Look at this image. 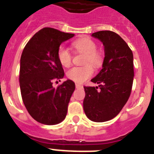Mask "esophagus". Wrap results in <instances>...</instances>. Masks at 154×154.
I'll return each mask as SVG.
<instances>
[{"label": "esophagus", "instance_id": "1", "mask_svg": "<svg viewBox=\"0 0 154 154\" xmlns=\"http://www.w3.org/2000/svg\"><path fill=\"white\" fill-rule=\"evenodd\" d=\"M76 88H77V89H82V88H83V86H82V85L76 84Z\"/></svg>", "mask_w": 154, "mask_h": 154}]
</instances>
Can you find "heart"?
<instances>
[{
    "label": "heart",
    "instance_id": "heart-1",
    "mask_svg": "<svg viewBox=\"0 0 154 154\" xmlns=\"http://www.w3.org/2000/svg\"><path fill=\"white\" fill-rule=\"evenodd\" d=\"M72 47L76 50L85 54L84 64H90L94 67H99L102 62L101 53L97 51V44L90 38H82L72 42ZM57 59L63 67H69L72 62V55L65 46H60L57 49ZM90 65L82 67H73L67 71V77L77 83H83L94 74V69Z\"/></svg>",
    "mask_w": 154,
    "mask_h": 154
}]
</instances>
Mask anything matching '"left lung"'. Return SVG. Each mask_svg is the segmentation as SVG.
Masks as SVG:
<instances>
[{
  "label": "left lung",
  "mask_w": 154,
  "mask_h": 154,
  "mask_svg": "<svg viewBox=\"0 0 154 154\" xmlns=\"http://www.w3.org/2000/svg\"><path fill=\"white\" fill-rule=\"evenodd\" d=\"M91 36L103 44L105 58L101 70L91 80L98 86H84L83 108L89 120L104 122L116 117L130 96L134 77V55L116 32L105 30Z\"/></svg>",
  "instance_id": "1"
}]
</instances>
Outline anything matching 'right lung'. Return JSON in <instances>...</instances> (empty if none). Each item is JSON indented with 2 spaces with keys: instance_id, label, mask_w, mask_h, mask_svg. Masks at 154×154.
I'll list each match as a JSON object with an SVG mask.
<instances>
[{
  "instance_id": "obj_1",
  "label": "right lung",
  "mask_w": 154,
  "mask_h": 154,
  "mask_svg": "<svg viewBox=\"0 0 154 154\" xmlns=\"http://www.w3.org/2000/svg\"><path fill=\"white\" fill-rule=\"evenodd\" d=\"M73 37L72 33L44 28L29 41L20 57L19 82L23 102L31 117L42 124H59L67 114L74 82L68 79L54 88L53 82L65 76L57 59L58 48Z\"/></svg>"
}]
</instances>
